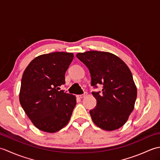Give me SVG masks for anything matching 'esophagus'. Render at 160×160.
<instances>
[{"instance_id": "obj_1", "label": "esophagus", "mask_w": 160, "mask_h": 160, "mask_svg": "<svg viewBox=\"0 0 160 160\" xmlns=\"http://www.w3.org/2000/svg\"><path fill=\"white\" fill-rule=\"evenodd\" d=\"M84 96H85V94H82V95H77V98H80V99H82Z\"/></svg>"}]
</instances>
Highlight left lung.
I'll use <instances>...</instances> for the list:
<instances>
[{
    "label": "left lung",
    "instance_id": "8db88e82",
    "mask_svg": "<svg viewBox=\"0 0 160 160\" xmlns=\"http://www.w3.org/2000/svg\"><path fill=\"white\" fill-rule=\"evenodd\" d=\"M76 57L89 70L91 86H103L102 92H92L97 100L96 107L90 110L94 124L106 131L122 127L137 98V88L129 68L120 58L108 52L89 51L78 53Z\"/></svg>",
    "mask_w": 160,
    "mask_h": 160
}]
</instances>
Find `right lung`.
<instances>
[{"mask_svg": "<svg viewBox=\"0 0 160 160\" xmlns=\"http://www.w3.org/2000/svg\"><path fill=\"white\" fill-rule=\"evenodd\" d=\"M73 59L72 53L53 52L33 59L24 71L20 103L33 125L40 131L55 132L68 124L76 99L60 87Z\"/></svg>", "mask_w": 160, "mask_h": 160, "instance_id": "1", "label": "right lung"}]
</instances>
